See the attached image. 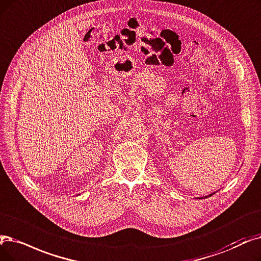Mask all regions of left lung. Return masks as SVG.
Masks as SVG:
<instances>
[{
  "instance_id": "left-lung-1",
  "label": "left lung",
  "mask_w": 261,
  "mask_h": 261,
  "mask_svg": "<svg viewBox=\"0 0 261 261\" xmlns=\"http://www.w3.org/2000/svg\"><path fill=\"white\" fill-rule=\"evenodd\" d=\"M214 193H215V192H214ZM214 193H211V194H209V195H207V196H203V197H198L199 199H201V198H207V197H210V196H212Z\"/></svg>"
}]
</instances>
